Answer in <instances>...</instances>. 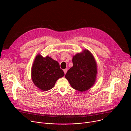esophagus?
<instances>
[{
    "label": "esophagus",
    "mask_w": 131,
    "mask_h": 131,
    "mask_svg": "<svg viewBox=\"0 0 131 131\" xmlns=\"http://www.w3.org/2000/svg\"><path fill=\"white\" fill-rule=\"evenodd\" d=\"M63 71H64V73H65V74H66V73L67 72V69H64V70H63Z\"/></svg>",
    "instance_id": "1"
}]
</instances>
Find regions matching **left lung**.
<instances>
[{
	"label": "left lung",
	"instance_id": "obj_1",
	"mask_svg": "<svg viewBox=\"0 0 131 131\" xmlns=\"http://www.w3.org/2000/svg\"><path fill=\"white\" fill-rule=\"evenodd\" d=\"M73 66L65 74L71 86L83 92L94 84L97 74V65L92 54L88 50L78 53L72 58Z\"/></svg>",
	"mask_w": 131,
	"mask_h": 131
}]
</instances>
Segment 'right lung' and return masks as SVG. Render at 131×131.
Here are the masks:
<instances>
[{"label":"right lung","mask_w":131,"mask_h":131,"mask_svg":"<svg viewBox=\"0 0 131 131\" xmlns=\"http://www.w3.org/2000/svg\"><path fill=\"white\" fill-rule=\"evenodd\" d=\"M64 76L59 63L47 57L37 55L31 68V78L34 83L43 91L51 89L55 82Z\"/></svg>","instance_id":"1"}]
</instances>
